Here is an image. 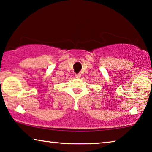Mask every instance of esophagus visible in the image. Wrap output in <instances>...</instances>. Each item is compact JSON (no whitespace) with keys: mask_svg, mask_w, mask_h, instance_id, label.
<instances>
[{"mask_svg":"<svg viewBox=\"0 0 152 152\" xmlns=\"http://www.w3.org/2000/svg\"><path fill=\"white\" fill-rule=\"evenodd\" d=\"M75 76L76 78H80L81 77V74L80 73H77V74L75 75Z\"/></svg>","mask_w":152,"mask_h":152,"instance_id":"34e87169","label":"esophagus"}]
</instances>
